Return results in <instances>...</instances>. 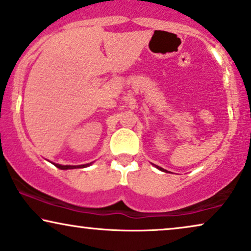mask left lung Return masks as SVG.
Segmentation results:
<instances>
[{
	"label": "left lung",
	"mask_w": 251,
	"mask_h": 251,
	"mask_svg": "<svg viewBox=\"0 0 251 251\" xmlns=\"http://www.w3.org/2000/svg\"><path fill=\"white\" fill-rule=\"evenodd\" d=\"M155 167H157L159 171H161V172H165V173H167V171H166V169H164V168H161V167H159V166H157V165H154Z\"/></svg>",
	"instance_id": "1"
}]
</instances>
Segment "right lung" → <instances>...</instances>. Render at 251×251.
Here are the masks:
<instances>
[{"instance_id":"obj_1","label":"right lung","mask_w":251,"mask_h":251,"mask_svg":"<svg viewBox=\"0 0 251 251\" xmlns=\"http://www.w3.org/2000/svg\"><path fill=\"white\" fill-rule=\"evenodd\" d=\"M51 164L56 166L57 168L60 169H74V168H85V167H89L93 164V162H90V164H85V165H77V166H73V165H60V164H54V162H51Z\"/></svg>"}]
</instances>
